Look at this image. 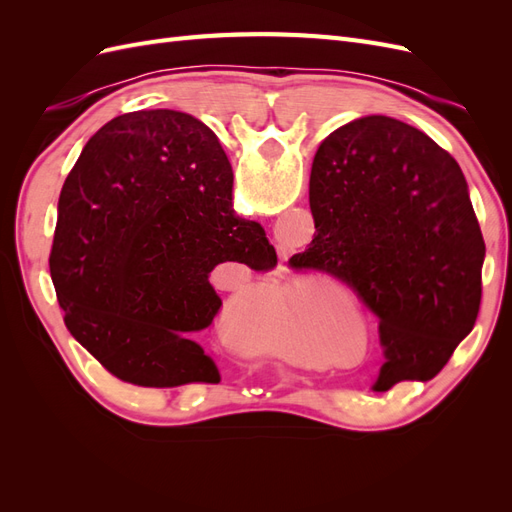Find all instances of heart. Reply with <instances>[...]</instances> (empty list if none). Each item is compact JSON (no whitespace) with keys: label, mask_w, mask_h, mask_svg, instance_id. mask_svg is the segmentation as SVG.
<instances>
[{"label":"heart","mask_w":512,"mask_h":512,"mask_svg":"<svg viewBox=\"0 0 512 512\" xmlns=\"http://www.w3.org/2000/svg\"><path fill=\"white\" fill-rule=\"evenodd\" d=\"M271 314H273L275 318H284V320H288V322H297L303 312H301V305L292 303V301H282V303H275V305L271 307Z\"/></svg>","instance_id":"heart-1"}]
</instances>
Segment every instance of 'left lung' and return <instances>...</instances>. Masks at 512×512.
Here are the masks:
<instances>
[{"label":"left lung","mask_w":512,"mask_h":512,"mask_svg":"<svg viewBox=\"0 0 512 512\" xmlns=\"http://www.w3.org/2000/svg\"><path fill=\"white\" fill-rule=\"evenodd\" d=\"M316 235L288 265L354 290L380 320L376 393L427 382L474 329L485 241L451 153L386 115L324 138L309 175Z\"/></svg>","instance_id":"1"}]
</instances>
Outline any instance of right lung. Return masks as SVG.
Returning <instances> with one entry per match:
<instances>
[{
    "instance_id": "obj_1",
    "label": "right lung",
    "mask_w": 512,
    "mask_h": 512,
    "mask_svg": "<svg viewBox=\"0 0 512 512\" xmlns=\"http://www.w3.org/2000/svg\"><path fill=\"white\" fill-rule=\"evenodd\" d=\"M220 262L277 265L258 222L232 211V168L203 121L136 111L83 147L59 194L51 280L72 337L123 382H220L196 337L220 314Z\"/></svg>"
}]
</instances>
